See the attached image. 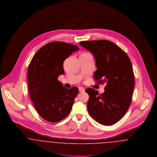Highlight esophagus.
Returning a JSON list of instances; mask_svg holds the SVG:
<instances>
[{"label": "esophagus", "mask_w": 157, "mask_h": 157, "mask_svg": "<svg viewBox=\"0 0 157 157\" xmlns=\"http://www.w3.org/2000/svg\"><path fill=\"white\" fill-rule=\"evenodd\" d=\"M79 91L80 92H83L85 91V89L83 88H82V87H79Z\"/></svg>", "instance_id": "esophagus-1"}]
</instances>
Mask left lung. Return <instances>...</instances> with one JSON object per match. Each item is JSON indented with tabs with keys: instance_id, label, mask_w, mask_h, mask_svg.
Segmentation results:
<instances>
[{
	"instance_id": "8db88e82",
	"label": "left lung",
	"mask_w": 157,
	"mask_h": 157,
	"mask_svg": "<svg viewBox=\"0 0 157 157\" xmlns=\"http://www.w3.org/2000/svg\"><path fill=\"white\" fill-rule=\"evenodd\" d=\"M79 45L90 51L95 60L97 70L94 77L106 85L103 94L87 88V109L99 124L111 125L119 121L127 112L134 88L131 62L119 46L106 40L82 41ZM103 78V80H98Z\"/></svg>"
}]
</instances>
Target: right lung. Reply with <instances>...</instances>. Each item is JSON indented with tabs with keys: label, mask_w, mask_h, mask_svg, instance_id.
Listing matches in <instances>:
<instances>
[{
	"label": "right lung",
	"mask_w": 157,
	"mask_h": 157,
	"mask_svg": "<svg viewBox=\"0 0 157 157\" xmlns=\"http://www.w3.org/2000/svg\"><path fill=\"white\" fill-rule=\"evenodd\" d=\"M78 50L72 44L50 42L40 48L30 62L28 70L30 99L39 115L48 122L63 120L72 109L78 88L63 87L58 78L64 73V60Z\"/></svg>",
	"instance_id": "add662e5"
}]
</instances>
